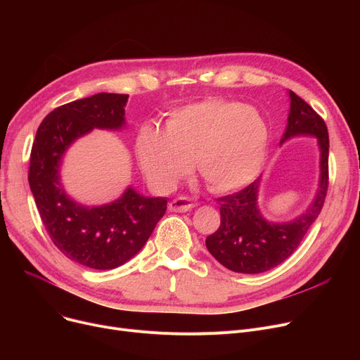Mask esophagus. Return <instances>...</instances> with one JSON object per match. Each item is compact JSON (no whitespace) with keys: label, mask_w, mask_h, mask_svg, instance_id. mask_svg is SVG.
<instances>
[{"label":"esophagus","mask_w":360,"mask_h":360,"mask_svg":"<svg viewBox=\"0 0 360 360\" xmlns=\"http://www.w3.org/2000/svg\"><path fill=\"white\" fill-rule=\"evenodd\" d=\"M194 201L188 197H178L169 202V210L170 212H178V213H185L190 212L194 207Z\"/></svg>","instance_id":"1"}]
</instances>
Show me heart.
<instances>
[{
	"label": "heart",
	"mask_w": 360,
	"mask_h": 360,
	"mask_svg": "<svg viewBox=\"0 0 360 360\" xmlns=\"http://www.w3.org/2000/svg\"><path fill=\"white\" fill-rule=\"evenodd\" d=\"M270 140L267 121L251 106L207 99L176 109L165 131L146 125L137 139L143 172L170 190L191 169L210 190L228 193L255 179Z\"/></svg>",
	"instance_id": "obj_1"
}]
</instances>
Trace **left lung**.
<instances>
[{"mask_svg":"<svg viewBox=\"0 0 360 360\" xmlns=\"http://www.w3.org/2000/svg\"><path fill=\"white\" fill-rule=\"evenodd\" d=\"M290 112L286 132L280 143L296 136L318 139L321 151L319 186L315 200L305 213L286 223H273L258 210L259 179L243 190L219 198L220 226L207 236L210 254L235 273L258 274L269 271L288 259L299 247L311 224L323 210L328 190V131L324 120L296 93L289 91Z\"/></svg>","mask_w":360,"mask_h":360,"instance_id":"obj_1","label":"left lung"}]
</instances>
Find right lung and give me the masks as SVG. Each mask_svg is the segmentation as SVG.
<instances>
[{
    "mask_svg": "<svg viewBox=\"0 0 360 360\" xmlns=\"http://www.w3.org/2000/svg\"><path fill=\"white\" fill-rule=\"evenodd\" d=\"M128 94L98 93L53 109L32 146L29 185L53 245L67 258L94 270H112L134 257L166 212L167 200L144 197L129 186L121 198L86 207L70 198L60 181L67 148L93 128L120 129Z\"/></svg>",
    "mask_w": 360,
    "mask_h": 360,
    "instance_id": "add662e5",
    "label": "right lung"
}]
</instances>
